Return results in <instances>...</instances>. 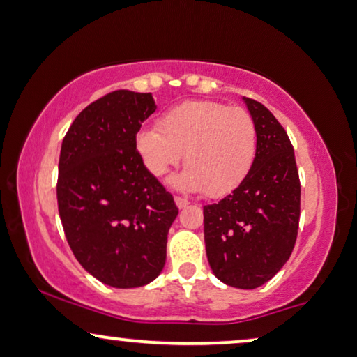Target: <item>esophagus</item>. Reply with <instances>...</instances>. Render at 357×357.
I'll return each instance as SVG.
<instances>
[{
  "mask_svg": "<svg viewBox=\"0 0 357 357\" xmlns=\"http://www.w3.org/2000/svg\"><path fill=\"white\" fill-rule=\"evenodd\" d=\"M175 205H177L178 208H185V206H188V200H185V198H182V197H175Z\"/></svg>",
  "mask_w": 357,
  "mask_h": 357,
  "instance_id": "obj_1",
  "label": "esophagus"
}]
</instances>
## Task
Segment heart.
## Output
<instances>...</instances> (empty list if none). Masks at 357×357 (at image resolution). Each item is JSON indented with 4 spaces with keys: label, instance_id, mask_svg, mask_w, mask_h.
Returning <instances> with one entry per match:
<instances>
[{
    "label": "heart",
    "instance_id": "b5f03b06",
    "mask_svg": "<svg viewBox=\"0 0 357 357\" xmlns=\"http://www.w3.org/2000/svg\"><path fill=\"white\" fill-rule=\"evenodd\" d=\"M156 129H142L136 149L147 172L160 178L183 157L174 187L221 198L234 192L252 170L257 126L252 114L220 101H187L170 108Z\"/></svg>",
    "mask_w": 357,
    "mask_h": 357
}]
</instances>
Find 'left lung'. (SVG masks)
Returning a JSON list of instances; mask_svg holds the SVG:
<instances>
[{
    "label": "left lung",
    "mask_w": 357,
    "mask_h": 357,
    "mask_svg": "<svg viewBox=\"0 0 357 357\" xmlns=\"http://www.w3.org/2000/svg\"><path fill=\"white\" fill-rule=\"evenodd\" d=\"M243 100L257 126L256 162L231 195L203 206V221L213 274L226 285L251 290L271 280L294 251L300 178L282 124L262 103Z\"/></svg>",
    "instance_id": "left-lung-1"
}]
</instances>
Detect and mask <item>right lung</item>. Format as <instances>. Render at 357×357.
Listing matches in <instances>:
<instances>
[{"label": "right lung", "instance_id": "obj_1", "mask_svg": "<svg viewBox=\"0 0 357 357\" xmlns=\"http://www.w3.org/2000/svg\"><path fill=\"white\" fill-rule=\"evenodd\" d=\"M151 93L116 90L75 118L62 141L57 203L73 256L116 289L149 284L164 269L178 208L136 151Z\"/></svg>", "mask_w": 357, "mask_h": 357}]
</instances>
